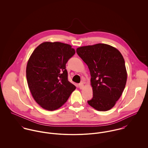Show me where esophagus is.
<instances>
[{"label": "esophagus", "instance_id": "obj_1", "mask_svg": "<svg viewBox=\"0 0 148 148\" xmlns=\"http://www.w3.org/2000/svg\"><path fill=\"white\" fill-rule=\"evenodd\" d=\"M79 88H80V89H82L84 88V84H83V83H80L79 84Z\"/></svg>", "mask_w": 148, "mask_h": 148}]
</instances>
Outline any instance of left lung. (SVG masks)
I'll return each instance as SVG.
<instances>
[{"label": "left lung", "mask_w": 148, "mask_h": 148, "mask_svg": "<svg viewBox=\"0 0 148 148\" xmlns=\"http://www.w3.org/2000/svg\"><path fill=\"white\" fill-rule=\"evenodd\" d=\"M88 65L93 98L88 103L99 111L112 109L121 97L127 80L124 58L116 48L106 44L86 45L76 49Z\"/></svg>", "instance_id": "1"}]
</instances>
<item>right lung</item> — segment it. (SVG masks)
<instances>
[{"label":"right lung","instance_id":"right-lung-1","mask_svg":"<svg viewBox=\"0 0 148 148\" xmlns=\"http://www.w3.org/2000/svg\"><path fill=\"white\" fill-rule=\"evenodd\" d=\"M75 51L68 44L45 42L30 56L26 67L27 83L35 101L55 110L66 103L76 86L68 80L65 64Z\"/></svg>","mask_w":148,"mask_h":148}]
</instances>
